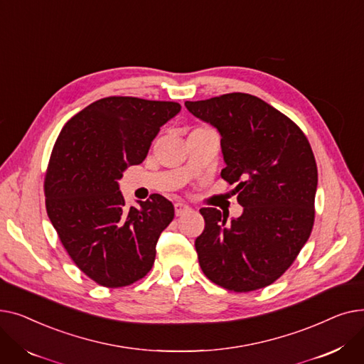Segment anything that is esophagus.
<instances>
[{
	"mask_svg": "<svg viewBox=\"0 0 364 364\" xmlns=\"http://www.w3.org/2000/svg\"><path fill=\"white\" fill-rule=\"evenodd\" d=\"M174 209H176V215L177 217H180V215H183V214H186V213H188L190 208L188 205H186V203H183V202H177L176 205H174Z\"/></svg>",
	"mask_w": 364,
	"mask_h": 364,
	"instance_id": "obj_1",
	"label": "esophagus"
}]
</instances>
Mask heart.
Listing matches in <instances>:
<instances>
[{"label":"heart","instance_id":"1","mask_svg":"<svg viewBox=\"0 0 364 364\" xmlns=\"http://www.w3.org/2000/svg\"><path fill=\"white\" fill-rule=\"evenodd\" d=\"M198 129H211V128H208V127H200V128H198Z\"/></svg>","mask_w":364,"mask_h":364}]
</instances>
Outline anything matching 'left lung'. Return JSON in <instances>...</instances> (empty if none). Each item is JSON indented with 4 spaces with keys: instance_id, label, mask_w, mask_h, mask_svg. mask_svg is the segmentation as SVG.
<instances>
[{
    "instance_id": "left-lung-1",
    "label": "left lung",
    "mask_w": 364,
    "mask_h": 364,
    "mask_svg": "<svg viewBox=\"0 0 364 364\" xmlns=\"http://www.w3.org/2000/svg\"><path fill=\"white\" fill-rule=\"evenodd\" d=\"M217 128L225 168L243 213L202 208L195 240L200 269L224 289L257 291L277 280L309 240L314 223L317 165L304 132L277 109L245 92L186 102Z\"/></svg>"
}]
</instances>
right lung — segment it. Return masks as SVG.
<instances>
[{"label": "right lung", "instance_id": "obj_1", "mask_svg": "<svg viewBox=\"0 0 364 364\" xmlns=\"http://www.w3.org/2000/svg\"><path fill=\"white\" fill-rule=\"evenodd\" d=\"M174 102L106 97L63 127L46 176L48 218L69 257L94 282L122 288L144 277L174 205L151 195L127 206L119 180L141 164L161 127L180 113Z\"/></svg>", "mask_w": 364, "mask_h": 364}]
</instances>
